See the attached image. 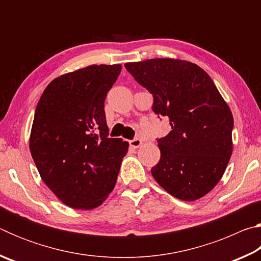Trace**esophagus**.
Here are the masks:
<instances>
[{
    "mask_svg": "<svg viewBox=\"0 0 261 261\" xmlns=\"http://www.w3.org/2000/svg\"><path fill=\"white\" fill-rule=\"evenodd\" d=\"M129 144L132 148H138L143 143H141V140L139 138H136L134 140H130Z\"/></svg>",
    "mask_w": 261,
    "mask_h": 261,
    "instance_id": "esophagus-1",
    "label": "esophagus"
}]
</instances>
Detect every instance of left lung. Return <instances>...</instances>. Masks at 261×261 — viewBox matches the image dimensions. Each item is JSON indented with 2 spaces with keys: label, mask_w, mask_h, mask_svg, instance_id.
<instances>
[{
  "label": "left lung",
  "mask_w": 261,
  "mask_h": 261,
  "mask_svg": "<svg viewBox=\"0 0 261 261\" xmlns=\"http://www.w3.org/2000/svg\"><path fill=\"white\" fill-rule=\"evenodd\" d=\"M124 67L153 94V112L171 125L158 140L161 158L151 169L154 179L177 199H200L220 182L232 154L228 103L208 73L189 61L163 57Z\"/></svg>",
  "instance_id": "1"
}]
</instances>
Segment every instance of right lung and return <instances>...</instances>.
<instances>
[{
    "instance_id": "obj_1",
    "label": "right lung",
    "mask_w": 261,
    "mask_h": 261,
    "mask_svg": "<svg viewBox=\"0 0 261 261\" xmlns=\"http://www.w3.org/2000/svg\"><path fill=\"white\" fill-rule=\"evenodd\" d=\"M121 64L88 65L61 74L35 109L30 151L45 184L74 210H93L117 180L129 143L109 138L105 100Z\"/></svg>"
}]
</instances>
